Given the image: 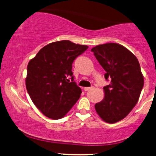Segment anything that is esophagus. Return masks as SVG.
<instances>
[{"instance_id":"1","label":"esophagus","mask_w":156,"mask_h":156,"mask_svg":"<svg viewBox=\"0 0 156 156\" xmlns=\"http://www.w3.org/2000/svg\"><path fill=\"white\" fill-rule=\"evenodd\" d=\"M93 87H84V90H85V91H87V90H89L93 89Z\"/></svg>"}]
</instances>
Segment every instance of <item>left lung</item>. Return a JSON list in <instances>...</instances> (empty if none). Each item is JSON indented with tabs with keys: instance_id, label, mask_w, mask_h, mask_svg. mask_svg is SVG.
Wrapping results in <instances>:
<instances>
[{
	"instance_id": "8db88e82",
	"label": "left lung",
	"mask_w": 156,
	"mask_h": 156,
	"mask_svg": "<svg viewBox=\"0 0 156 156\" xmlns=\"http://www.w3.org/2000/svg\"><path fill=\"white\" fill-rule=\"evenodd\" d=\"M98 62L111 83L103 87L105 97L96 103V112L103 121L114 124L126 117L139 101L144 79L139 61L128 49L117 43L93 47Z\"/></svg>"
}]
</instances>
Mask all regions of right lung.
Masks as SVG:
<instances>
[{
  "label": "right lung",
  "mask_w": 156,
  "mask_h": 156,
  "mask_svg": "<svg viewBox=\"0 0 156 156\" xmlns=\"http://www.w3.org/2000/svg\"><path fill=\"white\" fill-rule=\"evenodd\" d=\"M87 48L69 40L55 41L44 47L29 61L26 88L46 117L61 119L80 98L82 91L73 82L72 63ZM70 76L72 82L67 79Z\"/></svg>",
  "instance_id": "1"
}]
</instances>
